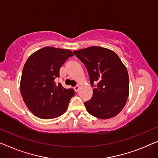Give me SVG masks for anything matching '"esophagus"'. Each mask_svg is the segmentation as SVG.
<instances>
[{
	"instance_id": "esophagus-1",
	"label": "esophagus",
	"mask_w": 158,
	"mask_h": 158,
	"mask_svg": "<svg viewBox=\"0 0 158 158\" xmlns=\"http://www.w3.org/2000/svg\"><path fill=\"white\" fill-rule=\"evenodd\" d=\"M74 91L76 92H79V86H74Z\"/></svg>"
}]
</instances>
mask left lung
<instances>
[{
    "instance_id": "8db88e82",
    "label": "left lung",
    "mask_w": 158,
    "mask_h": 158,
    "mask_svg": "<svg viewBox=\"0 0 158 158\" xmlns=\"http://www.w3.org/2000/svg\"><path fill=\"white\" fill-rule=\"evenodd\" d=\"M85 65L93 89L92 98L84 102L88 112L99 119H110L119 114L129 96L127 68L116 53L100 46L74 51Z\"/></svg>"
}]
</instances>
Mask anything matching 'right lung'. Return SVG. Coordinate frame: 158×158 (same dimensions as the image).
<instances>
[{"instance_id":"obj_1","label":"right lung","mask_w":158,"mask_h":158,"mask_svg":"<svg viewBox=\"0 0 158 158\" xmlns=\"http://www.w3.org/2000/svg\"><path fill=\"white\" fill-rule=\"evenodd\" d=\"M72 51L46 46L33 53L26 61L22 72L20 89L29 110L41 119L56 118L67 110L74 95L72 89L64 88L55 79Z\"/></svg>"}]
</instances>
